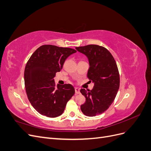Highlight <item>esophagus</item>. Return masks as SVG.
Here are the masks:
<instances>
[{
    "label": "esophagus",
    "mask_w": 151,
    "mask_h": 151,
    "mask_svg": "<svg viewBox=\"0 0 151 151\" xmlns=\"http://www.w3.org/2000/svg\"><path fill=\"white\" fill-rule=\"evenodd\" d=\"M75 92H76V94H79L80 93V89L78 88H76Z\"/></svg>",
    "instance_id": "1"
}]
</instances>
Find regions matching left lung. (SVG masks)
Returning a JSON list of instances; mask_svg holds the SVG:
<instances>
[{
	"mask_svg": "<svg viewBox=\"0 0 151 151\" xmlns=\"http://www.w3.org/2000/svg\"><path fill=\"white\" fill-rule=\"evenodd\" d=\"M76 49L88 57V77L94 83L92 90L81 89L86 98L81 109L86 116H95L108 109L115 99L120 87L119 72L112 55L104 47L89 45Z\"/></svg>",
	"mask_w": 151,
	"mask_h": 151,
	"instance_id": "obj_1",
	"label": "left lung"
}]
</instances>
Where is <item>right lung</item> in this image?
Masks as SVG:
<instances>
[{
	"instance_id": "obj_1",
	"label": "right lung",
	"mask_w": 151,
	"mask_h": 151,
	"mask_svg": "<svg viewBox=\"0 0 151 151\" xmlns=\"http://www.w3.org/2000/svg\"><path fill=\"white\" fill-rule=\"evenodd\" d=\"M77 51L70 48L45 45L32 54L24 70L28 98L41 115L55 118L61 115L66 104L75 93L71 84L55 86L54 77L65 60Z\"/></svg>"
}]
</instances>
